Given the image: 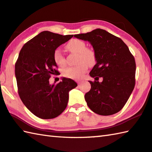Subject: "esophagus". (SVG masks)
Returning a JSON list of instances; mask_svg holds the SVG:
<instances>
[{
	"mask_svg": "<svg viewBox=\"0 0 152 152\" xmlns=\"http://www.w3.org/2000/svg\"><path fill=\"white\" fill-rule=\"evenodd\" d=\"M77 82H78V84H80L82 83V82H83V81H82V80H78V81H77Z\"/></svg>",
	"mask_w": 152,
	"mask_h": 152,
	"instance_id": "esophagus-1",
	"label": "esophagus"
}]
</instances>
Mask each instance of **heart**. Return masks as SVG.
<instances>
[{
  "label": "heart",
  "instance_id": "heart-1",
  "mask_svg": "<svg viewBox=\"0 0 152 152\" xmlns=\"http://www.w3.org/2000/svg\"><path fill=\"white\" fill-rule=\"evenodd\" d=\"M66 48L72 53L77 54L76 63L74 66L64 68L62 71V75L69 78L78 80L83 77L87 71L88 66H92L96 62V56L92 48H87L86 44L80 39H72L69 42ZM54 61L60 66L66 64V58L64 54L59 49L55 50L53 54Z\"/></svg>",
  "mask_w": 152,
  "mask_h": 152
}]
</instances>
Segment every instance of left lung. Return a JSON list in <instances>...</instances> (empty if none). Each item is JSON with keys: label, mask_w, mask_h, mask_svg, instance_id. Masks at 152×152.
I'll list each match as a JSON object with an SVG mask.
<instances>
[{"label": "left lung", "mask_w": 152, "mask_h": 152, "mask_svg": "<svg viewBox=\"0 0 152 152\" xmlns=\"http://www.w3.org/2000/svg\"><path fill=\"white\" fill-rule=\"evenodd\" d=\"M74 37L90 42L96 56L90 73L96 80L89 81L91 89L84 96L88 107L99 115L116 114L125 106L136 84L134 56L121 38L103 29ZM100 77L103 81L99 83Z\"/></svg>", "instance_id": "1"}]
</instances>
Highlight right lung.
Returning a JSON list of instances; mask_svg holds the SVG:
<instances>
[{
	"instance_id": "right-lung-1",
	"label": "right lung",
	"mask_w": 152,
	"mask_h": 152,
	"mask_svg": "<svg viewBox=\"0 0 152 152\" xmlns=\"http://www.w3.org/2000/svg\"><path fill=\"white\" fill-rule=\"evenodd\" d=\"M72 37L40 32L23 46L15 63L19 96L24 106L41 119L61 114L67 106L69 91L78 85L65 78L57 84L49 83L52 74L58 73L53 58L54 50Z\"/></svg>"
}]
</instances>
